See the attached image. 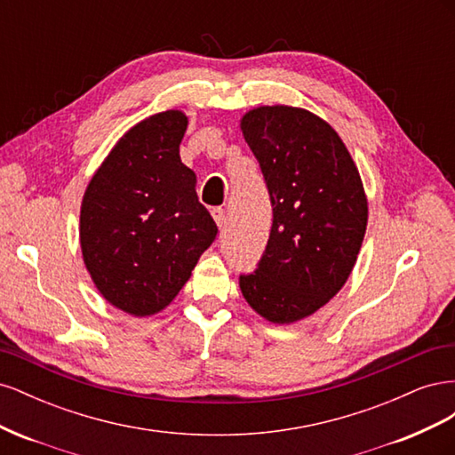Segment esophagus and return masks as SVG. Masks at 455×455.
Segmentation results:
<instances>
[{"instance_id":"esophagus-1","label":"esophagus","mask_w":455,"mask_h":455,"mask_svg":"<svg viewBox=\"0 0 455 455\" xmlns=\"http://www.w3.org/2000/svg\"><path fill=\"white\" fill-rule=\"evenodd\" d=\"M212 218H214V222H216V226L222 229L224 226H226V211L224 209H220V206H216V209H212Z\"/></svg>"}]
</instances>
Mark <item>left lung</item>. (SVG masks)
<instances>
[{
	"mask_svg": "<svg viewBox=\"0 0 455 455\" xmlns=\"http://www.w3.org/2000/svg\"><path fill=\"white\" fill-rule=\"evenodd\" d=\"M241 131L266 178L273 226L258 269L239 286L259 316L292 324L349 279L368 224L366 194L339 134L309 109L258 106Z\"/></svg>",
	"mask_w": 455,
	"mask_h": 455,
	"instance_id": "8db88e82",
	"label": "left lung"
}]
</instances>
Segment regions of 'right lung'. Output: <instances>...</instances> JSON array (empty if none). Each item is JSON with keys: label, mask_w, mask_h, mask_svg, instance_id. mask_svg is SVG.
<instances>
[{"label": "right lung", "mask_w": 455, "mask_h": 455, "mask_svg": "<svg viewBox=\"0 0 455 455\" xmlns=\"http://www.w3.org/2000/svg\"><path fill=\"white\" fill-rule=\"evenodd\" d=\"M180 109L136 123L92 174L81 201L79 243L106 301L132 316L163 311L191 277L218 228L180 159Z\"/></svg>", "instance_id": "1"}]
</instances>
